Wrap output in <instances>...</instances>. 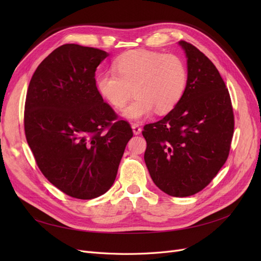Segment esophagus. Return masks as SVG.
<instances>
[{
    "label": "esophagus",
    "mask_w": 261,
    "mask_h": 261,
    "mask_svg": "<svg viewBox=\"0 0 261 261\" xmlns=\"http://www.w3.org/2000/svg\"><path fill=\"white\" fill-rule=\"evenodd\" d=\"M132 129H133L134 135H139V134L141 133V128H140V126L138 124H133Z\"/></svg>",
    "instance_id": "1"
}]
</instances>
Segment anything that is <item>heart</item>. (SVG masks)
Returning a JSON list of instances; mask_svg holds the SVG:
<instances>
[{
    "instance_id": "b5f03b06",
    "label": "heart",
    "mask_w": 261,
    "mask_h": 261,
    "mask_svg": "<svg viewBox=\"0 0 261 261\" xmlns=\"http://www.w3.org/2000/svg\"><path fill=\"white\" fill-rule=\"evenodd\" d=\"M113 70L115 74L105 72L96 77V88L115 110L126 106L133 90L136 98L122 113L129 121L144 120L154 110L159 114L171 111L186 90V63L174 53L132 50L115 59Z\"/></svg>"
}]
</instances>
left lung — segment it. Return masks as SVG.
<instances>
[{
    "label": "left lung",
    "mask_w": 261,
    "mask_h": 261,
    "mask_svg": "<svg viewBox=\"0 0 261 261\" xmlns=\"http://www.w3.org/2000/svg\"><path fill=\"white\" fill-rule=\"evenodd\" d=\"M187 61L183 98L162 120L147 124L145 162L153 183L173 197L200 192L230 152L234 130L231 98L219 70L193 44L179 41Z\"/></svg>",
    "instance_id": "obj_1"
}]
</instances>
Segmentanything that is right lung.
<instances>
[{
  "label": "right lung",
  "mask_w": 261,
  "mask_h": 261,
  "mask_svg": "<svg viewBox=\"0 0 261 261\" xmlns=\"http://www.w3.org/2000/svg\"><path fill=\"white\" fill-rule=\"evenodd\" d=\"M109 53L68 43L39 65L29 83L25 134L42 174L66 195L92 199L113 185L133 132L96 88ZM107 132L103 133L106 129Z\"/></svg>",
  "instance_id": "add662e5"
}]
</instances>
